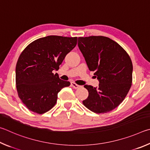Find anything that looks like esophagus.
Segmentation results:
<instances>
[{"label":"esophagus","mask_w":150,"mask_h":150,"mask_svg":"<svg viewBox=\"0 0 150 150\" xmlns=\"http://www.w3.org/2000/svg\"><path fill=\"white\" fill-rule=\"evenodd\" d=\"M71 86H72V87L74 89H78L80 88V86L76 84V83H75L74 82H71Z\"/></svg>","instance_id":"34e87169"}]
</instances>
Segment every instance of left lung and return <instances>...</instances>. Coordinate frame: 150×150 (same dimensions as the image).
<instances>
[{
	"instance_id": "left-lung-1",
	"label": "left lung",
	"mask_w": 150,
	"mask_h": 150,
	"mask_svg": "<svg viewBox=\"0 0 150 150\" xmlns=\"http://www.w3.org/2000/svg\"><path fill=\"white\" fill-rule=\"evenodd\" d=\"M78 45L99 82L96 88L84 86L89 96L83 104L96 113L112 111L122 103L132 86V60L121 46L107 37L78 38Z\"/></svg>"
}]
</instances>
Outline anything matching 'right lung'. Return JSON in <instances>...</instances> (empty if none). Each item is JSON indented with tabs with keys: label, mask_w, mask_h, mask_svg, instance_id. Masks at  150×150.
I'll use <instances>...</instances> for the list:
<instances>
[{
	"label": "right lung",
	"mask_w": 150,
	"mask_h": 150,
	"mask_svg": "<svg viewBox=\"0 0 150 150\" xmlns=\"http://www.w3.org/2000/svg\"><path fill=\"white\" fill-rule=\"evenodd\" d=\"M77 38L49 35L30 43L20 55L16 67L18 96L28 109L43 114L57 103L58 93L70 85L52 71L59 69Z\"/></svg>",
	"instance_id": "1"
}]
</instances>
